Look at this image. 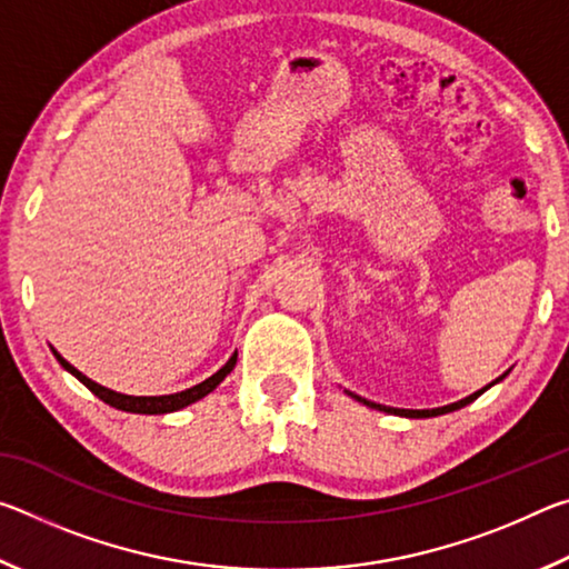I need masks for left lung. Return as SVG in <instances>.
Wrapping results in <instances>:
<instances>
[{
  "mask_svg": "<svg viewBox=\"0 0 569 569\" xmlns=\"http://www.w3.org/2000/svg\"><path fill=\"white\" fill-rule=\"evenodd\" d=\"M497 381H502V377H499ZM497 381H492V383H497ZM492 383H489V387H492ZM489 387L475 391V393H471V397H467V399H461V401H457V403H449V407H439V409H393V407H383V403L366 401V399H361V397H356V393H351V391H349V393H351V397H353L356 401H361V403H366V407H371V409H379V411H387V413H399V417H409V419H429V417H439V413H449V411H457V409H461V407H467L469 401H475L477 397H481V393H485Z\"/></svg>",
  "mask_w": 569,
  "mask_h": 569,
  "instance_id": "left-lung-1",
  "label": "left lung"
}]
</instances>
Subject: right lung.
Returning a JSON list of instances; mask_svg holds the SVG:
<instances>
[{"label":"right lung","instance_id":"obj_1","mask_svg":"<svg viewBox=\"0 0 569 569\" xmlns=\"http://www.w3.org/2000/svg\"><path fill=\"white\" fill-rule=\"evenodd\" d=\"M52 353H54V359L62 363V369L70 371L74 379H80V381L84 383V387H88V389L94 393V397L102 399L104 403H110V407H114V409L130 411V413H170V411H178V409H182V407H190V403H196L198 399L208 397V393L213 391V389L218 387V383L228 377L230 371H233L236 359H238V353H233V356H230V359H228V363L223 366V369H218V371L213 373V377L206 379V381H200V383H196V387H190V389H186V391L166 393V397H128V393H118V391H112V389L100 387V383H94L92 379L84 377L82 371H77L70 361H64L62 356L57 353L54 349H52Z\"/></svg>","mask_w":569,"mask_h":569}]
</instances>
